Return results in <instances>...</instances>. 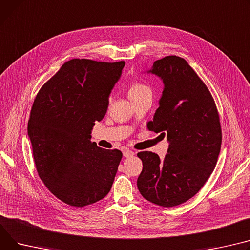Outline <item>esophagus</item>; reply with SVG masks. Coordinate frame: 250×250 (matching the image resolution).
<instances>
[{
  "label": "esophagus",
  "mask_w": 250,
  "mask_h": 250,
  "mask_svg": "<svg viewBox=\"0 0 250 250\" xmlns=\"http://www.w3.org/2000/svg\"><path fill=\"white\" fill-rule=\"evenodd\" d=\"M123 154H124V157H125V158H129V157H132L134 155H136L135 152L130 151V149H128V148H125L123 151Z\"/></svg>",
  "instance_id": "34e87169"
}]
</instances>
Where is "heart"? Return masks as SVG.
Returning a JSON list of instances; mask_svg holds the SVG:
<instances>
[{"label":"heart","instance_id":"heart-1","mask_svg":"<svg viewBox=\"0 0 250 250\" xmlns=\"http://www.w3.org/2000/svg\"><path fill=\"white\" fill-rule=\"evenodd\" d=\"M147 92H151L149 88L147 86H146L145 84H143V83H139V82L132 83V84L128 88L129 98L137 97V96H140V95H142L144 93H147Z\"/></svg>","mask_w":250,"mask_h":250}]
</instances>
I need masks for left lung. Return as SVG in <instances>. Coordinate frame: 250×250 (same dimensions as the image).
Returning <instances> with one entry per match:
<instances>
[{
  "label": "left lung",
  "instance_id": "obj_1",
  "mask_svg": "<svg viewBox=\"0 0 250 250\" xmlns=\"http://www.w3.org/2000/svg\"><path fill=\"white\" fill-rule=\"evenodd\" d=\"M163 81L159 107L147 127L167 135L169 147L161 159L141 152L138 188L147 201L174 207L198 193L212 174L221 147L219 115L204 82L185 59L167 56L145 71Z\"/></svg>",
  "mask_w": 250,
  "mask_h": 250
}]
</instances>
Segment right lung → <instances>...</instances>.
<instances>
[{"mask_svg":"<svg viewBox=\"0 0 250 250\" xmlns=\"http://www.w3.org/2000/svg\"><path fill=\"white\" fill-rule=\"evenodd\" d=\"M125 64L69 60L33 104L28 137L36 169L48 190L66 204L90 205L111 189L123 154L97 146L91 130L105 115Z\"/></svg>","mask_w":250,"mask_h":250,"instance_id":"add662e5","label":"right lung"}]
</instances>
